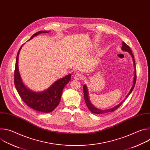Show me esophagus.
<instances>
[{"instance_id": "esophagus-1", "label": "esophagus", "mask_w": 150, "mask_h": 150, "mask_svg": "<svg viewBox=\"0 0 150 150\" xmlns=\"http://www.w3.org/2000/svg\"><path fill=\"white\" fill-rule=\"evenodd\" d=\"M75 78L78 80H82L83 79H84V76L80 73H77L75 75Z\"/></svg>"}]
</instances>
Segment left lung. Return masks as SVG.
<instances>
[{
  "label": "left lung",
  "mask_w": 150,
  "mask_h": 150,
  "mask_svg": "<svg viewBox=\"0 0 150 150\" xmlns=\"http://www.w3.org/2000/svg\"><path fill=\"white\" fill-rule=\"evenodd\" d=\"M122 49L124 51H126V52H129L132 56V58H133V60H134V65H135V75H134V84H133V86L132 87V88L131 89L129 94H127V96H126V97L125 98V99L122 101L120 103H119L118 105H117L116 106H115V108H113L112 109H108V110H100V109H98L97 108H96L93 105V104L90 103V100H89V98H88V90H87V87L86 85H83V97H84V99H85V103H86V105L88 107V108L90 110V111L93 113H96V114H99V115H103V114H105V113H109V112H114L115 110H116L117 109H118L119 107L122 104V103L124 102V101L126 100V98L128 97V96H129L131 93L132 91H133L134 88V87H135V83H136V80H137V70L135 69V59H134V54H132V50L130 48V47L127 45L125 42L123 41V45H122Z\"/></svg>",
  "instance_id": "obj_1"
}]
</instances>
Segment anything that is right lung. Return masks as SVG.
<instances>
[{"instance_id":"add662e5","label":"right lung","mask_w":150,"mask_h":150,"mask_svg":"<svg viewBox=\"0 0 150 150\" xmlns=\"http://www.w3.org/2000/svg\"><path fill=\"white\" fill-rule=\"evenodd\" d=\"M46 31H40L32 35L30 40L40 33H47ZM21 46L17 53L14 72L15 88L24 103L30 108L42 113L53 111L60 103L63 88L71 80V74L56 81L49 88L41 93H35L28 90L23 84L18 70V56Z\"/></svg>"}]
</instances>
